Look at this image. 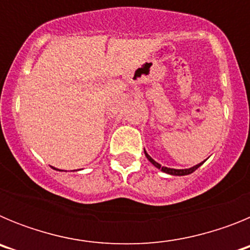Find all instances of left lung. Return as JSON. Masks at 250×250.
Wrapping results in <instances>:
<instances>
[{"instance_id":"1","label":"left lung","mask_w":250,"mask_h":250,"mask_svg":"<svg viewBox=\"0 0 250 250\" xmlns=\"http://www.w3.org/2000/svg\"><path fill=\"white\" fill-rule=\"evenodd\" d=\"M145 156H146V158L149 159V161H150V163H151L152 165H154V167H158V169H161V171H164V173H167V174H170V175H179V176L189 175V174L194 173V171H195V170L198 169V167H199L200 165H203V163H204V161H203V163H200V164L195 165V167H189V169H171V167H161V165L159 164V163H156V161L154 160V159H152L151 156H150L146 151H145Z\"/></svg>"}]
</instances>
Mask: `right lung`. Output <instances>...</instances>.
Wrapping results in <instances>:
<instances>
[{
	"label": "right lung",
	"instance_id": "add662e5",
	"mask_svg": "<svg viewBox=\"0 0 250 250\" xmlns=\"http://www.w3.org/2000/svg\"><path fill=\"white\" fill-rule=\"evenodd\" d=\"M54 169H55V167H54ZM56 170H57V169H56Z\"/></svg>",
	"mask_w": 250,
	"mask_h": 250
}]
</instances>
